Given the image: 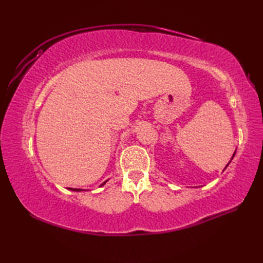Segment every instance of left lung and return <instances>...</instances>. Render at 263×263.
<instances>
[{
	"label": "left lung",
	"instance_id": "obj_1",
	"mask_svg": "<svg viewBox=\"0 0 263 263\" xmlns=\"http://www.w3.org/2000/svg\"><path fill=\"white\" fill-rule=\"evenodd\" d=\"M235 154H236V150H235V153H234V155H233V157H232V159H230V161H232V160H233V158H234V157H235ZM230 161H229V162H228V164H229V163H230ZM228 164H227V165H226V166H225V169H226V168H227V166H228ZM225 169H224V170H225Z\"/></svg>",
	"mask_w": 263,
	"mask_h": 263
}]
</instances>
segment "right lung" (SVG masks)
Returning <instances> with one entry per match:
<instances>
[{"label":"right lung","instance_id":"1","mask_svg":"<svg viewBox=\"0 0 263 263\" xmlns=\"http://www.w3.org/2000/svg\"><path fill=\"white\" fill-rule=\"evenodd\" d=\"M106 182H107V180H106L105 182H103L100 186H103V185H104ZM68 190H70V191H74V192H81V191H85V190H82V189H72V187H68Z\"/></svg>","mask_w":263,"mask_h":263}]
</instances>
